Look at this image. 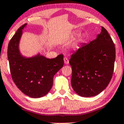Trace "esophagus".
Listing matches in <instances>:
<instances>
[{
    "instance_id": "esophagus-1",
    "label": "esophagus",
    "mask_w": 124,
    "mask_h": 124,
    "mask_svg": "<svg viewBox=\"0 0 124 124\" xmlns=\"http://www.w3.org/2000/svg\"><path fill=\"white\" fill-rule=\"evenodd\" d=\"M64 62L65 64H69V60L67 57H65L64 58Z\"/></svg>"
}]
</instances>
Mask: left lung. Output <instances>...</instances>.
I'll use <instances>...</instances> for the list:
<instances>
[{
  "label": "left lung",
  "instance_id": "obj_1",
  "mask_svg": "<svg viewBox=\"0 0 124 124\" xmlns=\"http://www.w3.org/2000/svg\"><path fill=\"white\" fill-rule=\"evenodd\" d=\"M115 60V44L105 28L88 44H82L71 54L73 90L82 97H92L102 92L112 78Z\"/></svg>",
  "mask_w": 124,
  "mask_h": 124
}]
</instances>
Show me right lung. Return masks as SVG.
<instances>
[{"mask_svg":"<svg viewBox=\"0 0 124 124\" xmlns=\"http://www.w3.org/2000/svg\"><path fill=\"white\" fill-rule=\"evenodd\" d=\"M21 26L9 42L8 58L10 74L18 88L31 98H39L46 94L53 85V77L64 65L63 54L49 59L38 54L25 58L19 50L22 30Z\"/></svg>","mask_w":124,"mask_h":124,"instance_id":"obj_1","label":"right lung"}]
</instances>
